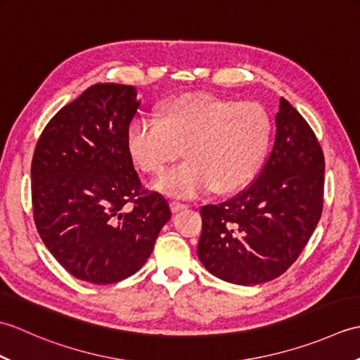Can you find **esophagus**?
<instances>
[{"instance_id":"esophagus-1","label":"esophagus","mask_w":360,"mask_h":360,"mask_svg":"<svg viewBox=\"0 0 360 360\" xmlns=\"http://www.w3.org/2000/svg\"><path fill=\"white\" fill-rule=\"evenodd\" d=\"M170 204H172L173 212H179V210H182V209H187V204L182 202L181 200H178V198H173Z\"/></svg>"}]
</instances>
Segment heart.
<instances>
[{
	"instance_id": "b5f03b06",
	"label": "heart",
	"mask_w": 360,
	"mask_h": 360,
	"mask_svg": "<svg viewBox=\"0 0 360 360\" xmlns=\"http://www.w3.org/2000/svg\"><path fill=\"white\" fill-rule=\"evenodd\" d=\"M271 142V120L257 103L186 94L165 102L158 119H136L127 147L141 170L159 176L184 155L187 162L160 179L167 192L210 188L233 193L254 179Z\"/></svg>"
}]
</instances>
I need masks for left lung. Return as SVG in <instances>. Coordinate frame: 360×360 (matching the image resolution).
Returning <instances> with one entry per match:
<instances>
[{
    "label": "left lung",
    "instance_id": "left-lung-1",
    "mask_svg": "<svg viewBox=\"0 0 360 360\" xmlns=\"http://www.w3.org/2000/svg\"><path fill=\"white\" fill-rule=\"evenodd\" d=\"M275 128L257 178L231 200L201 207L198 257L235 285H259L286 272L322 217L325 158L314 131L283 97Z\"/></svg>",
    "mask_w": 360,
    "mask_h": 360
}]
</instances>
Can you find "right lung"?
Masks as SVG:
<instances>
[{"label":"right lung","mask_w":360,"mask_h":360,"mask_svg":"<svg viewBox=\"0 0 360 360\" xmlns=\"http://www.w3.org/2000/svg\"><path fill=\"white\" fill-rule=\"evenodd\" d=\"M136 89L97 83L44 127L32 158V210L44 246L75 278L111 285L137 272L172 218L143 188L127 147Z\"/></svg>","instance_id":"add662e5"}]
</instances>
